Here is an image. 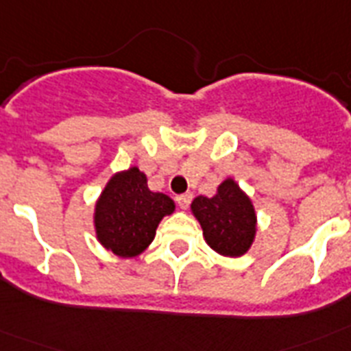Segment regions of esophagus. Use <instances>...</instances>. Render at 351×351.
<instances>
[{"instance_id":"1","label":"esophagus","mask_w":351,"mask_h":351,"mask_svg":"<svg viewBox=\"0 0 351 351\" xmlns=\"http://www.w3.org/2000/svg\"><path fill=\"white\" fill-rule=\"evenodd\" d=\"M176 200H178V204L181 209H186V207L190 206V202H191V193L178 195V197H176Z\"/></svg>"}]
</instances>
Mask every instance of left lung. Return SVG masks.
I'll return each instance as SVG.
<instances>
[{"label": "left lung", "mask_w": 351, "mask_h": 351, "mask_svg": "<svg viewBox=\"0 0 351 351\" xmlns=\"http://www.w3.org/2000/svg\"><path fill=\"white\" fill-rule=\"evenodd\" d=\"M202 226L204 239L218 255H246L256 235V210L246 191L232 178L216 188L213 197L198 195L190 206Z\"/></svg>", "instance_id": "obj_1"}]
</instances>
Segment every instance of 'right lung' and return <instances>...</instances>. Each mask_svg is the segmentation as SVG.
<instances>
[{"instance_id": "obj_1", "label": "right lung", "mask_w": 351, "mask_h": 351, "mask_svg": "<svg viewBox=\"0 0 351 351\" xmlns=\"http://www.w3.org/2000/svg\"><path fill=\"white\" fill-rule=\"evenodd\" d=\"M173 210L172 198L149 190L147 176L138 167L119 170L95 204L96 241L119 258H135L147 250L160 221Z\"/></svg>"}]
</instances>
